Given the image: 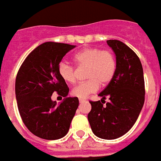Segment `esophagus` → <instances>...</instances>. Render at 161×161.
Returning a JSON list of instances; mask_svg holds the SVG:
<instances>
[{"label":"esophagus","instance_id":"1","mask_svg":"<svg viewBox=\"0 0 161 161\" xmlns=\"http://www.w3.org/2000/svg\"><path fill=\"white\" fill-rule=\"evenodd\" d=\"M85 101H86V100L83 99V98H80V99H79V102H80V103H83V102H85Z\"/></svg>","mask_w":161,"mask_h":161}]
</instances>
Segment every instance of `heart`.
<instances>
[{"mask_svg":"<svg viewBox=\"0 0 161 161\" xmlns=\"http://www.w3.org/2000/svg\"><path fill=\"white\" fill-rule=\"evenodd\" d=\"M73 61L79 67L87 66L86 78L88 80L78 83L71 91L73 97L79 98H86L96 92L99 88V84H108L116 71V59L113 53L108 49L85 48L73 56ZM58 74L66 83L72 84L75 81L74 67L66 61L59 63Z\"/></svg>","mask_w":161,"mask_h":161,"instance_id":"obj_1","label":"heart"}]
</instances>
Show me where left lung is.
<instances>
[{"mask_svg":"<svg viewBox=\"0 0 161 161\" xmlns=\"http://www.w3.org/2000/svg\"><path fill=\"white\" fill-rule=\"evenodd\" d=\"M116 56V71L106 88L98 96L101 101L89 103L88 119L93 133L102 139H116L133 127L144 103L143 66L137 55L125 43L109 40ZM106 96L110 102L103 106Z\"/></svg>","mask_w":161,"mask_h":161,"instance_id":"1","label":"left lung"}]
</instances>
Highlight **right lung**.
<instances>
[{"label": "right lung", "mask_w": 161, "mask_h": 161, "mask_svg": "<svg viewBox=\"0 0 161 161\" xmlns=\"http://www.w3.org/2000/svg\"><path fill=\"white\" fill-rule=\"evenodd\" d=\"M74 45L48 42L25 59L16 78V98L24 124L38 137L57 140L69 131L79 106L78 97H67L69 88L58 74V64ZM65 97L59 105L51 96Z\"/></svg>", "instance_id": "add662e5"}]
</instances>
